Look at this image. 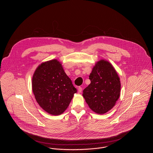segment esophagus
<instances>
[{
    "instance_id": "obj_1",
    "label": "esophagus",
    "mask_w": 153,
    "mask_h": 153,
    "mask_svg": "<svg viewBox=\"0 0 153 153\" xmlns=\"http://www.w3.org/2000/svg\"><path fill=\"white\" fill-rule=\"evenodd\" d=\"M78 92L81 93L82 92V88L81 87H79L78 88Z\"/></svg>"
}]
</instances>
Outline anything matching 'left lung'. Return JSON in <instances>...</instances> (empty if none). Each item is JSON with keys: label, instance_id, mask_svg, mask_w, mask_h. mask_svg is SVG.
Returning a JSON list of instances; mask_svg holds the SVG:
<instances>
[{"label": "left lung", "instance_id": "1", "mask_svg": "<svg viewBox=\"0 0 153 153\" xmlns=\"http://www.w3.org/2000/svg\"><path fill=\"white\" fill-rule=\"evenodd\" d=\"M89 79L91 84L82 94L86 102L97 114L107 112L120 95L121 82L117 72L108 61L101 59L94 66Z\"/></svg>", "mask_w": 153, "mask_h": 153}]
</instances>
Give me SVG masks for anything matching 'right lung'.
Segmentation results:
<instances>
[{
	"mask_svg": "<svg viewBox=\"0 0 153 153\" xmlns=\"http://www.w3.org/2000/svg\"><path fill=\"white\" fill-rule=\"evenodd\" d=\"M32 85L38 104L53 115L62 114L77 92L62 64L56 59L45 62L37 67Z\"/></svg>",
	"mask_w": 153,
	"mask_h": 153,
	"instance_id": "right-lung-1",
	"label": "right lung"
}]
</instances>
